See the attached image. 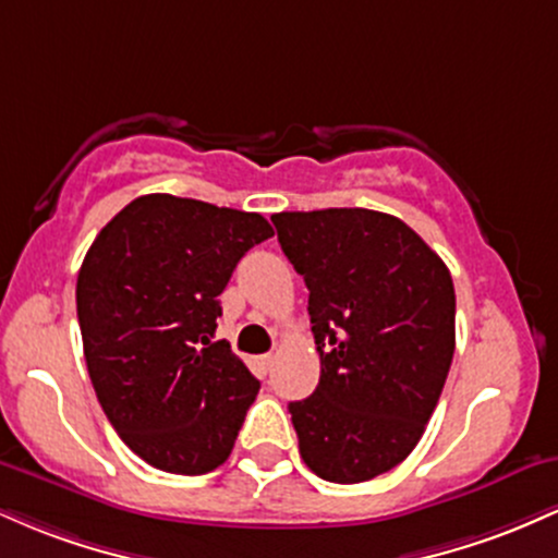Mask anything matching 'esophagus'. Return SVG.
I'll return each mask as SVG.
<instances>
[{
    "mask_svg": "<svg viewBox=\"0 0 558 558\" xmlns=\"http://www.w3.org/2000/svg\"><path fill=\"white\" fill-rule=\"evenodd\" d=\"M259 367H262V373H270V369L275 367V354L259 356Z\"/></svg>",
    "mask_w": 558,
    "mask_h": 558,
    "instance_id": "1",
    "label": "esophagus"
}]
</instances>
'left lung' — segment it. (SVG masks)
I'll return each mask as SVG.
<instances>
[{
	"label": "left lung",
	"instance_id": "left-lung-1",
	"mask_svg": "<svg viewBox=\"0 0 558 558\" xmlns=\"http://www.w3.org/2000/svg\"><path fill=\"white\" fill-rule=\"evenodd\" d=\"M310 288L319 383L288 403L304 464L364 483L401 464L438 407L453 360L457 296L444 259L375 209L272 215Z\"/></svg>",
	"mask_w": 558,
	"mask_h": 558
}]
</instances>
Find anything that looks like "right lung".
Instances as JSON below:
<instances>
[{
  "label": "right lung",
  "mask_w": 558,
  "mask_h": 558,
  "mask_svg": "<svg viewBox=\"0 0 558 558\" xmlns=\"http://www.w3.org/2000/svg\"><path fill=\"white\" fill-rule=\"evenodd\" d=\"M272 235L257 213L170 194L133 198L86 252L75 304L88 377L146 464L204 475L230 457L259 380L215 341L220 293Z\"/></svg>",
  "instance_id": "add662e5"
}]
</instances>
